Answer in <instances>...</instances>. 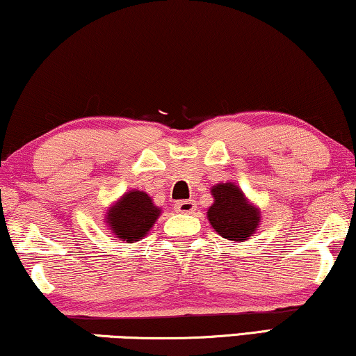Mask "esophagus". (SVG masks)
Instances as JSON below:
<instances>
[{"label": "esophagus", "instance_id": "1", "mask_svg": "<svg viewBox=\"0 0 356 356\" xmlns=\"http://www.w3.org/2000/svg\"><path fill=\"white\" fill-rule=\"evenodd\" d=\"M175 207H177V211L179 213H193L197 209L196 202L194 201H179V202H177V206Z\"/></svg>", "mask_w": 356, "mask_h": 356}]
</instances>
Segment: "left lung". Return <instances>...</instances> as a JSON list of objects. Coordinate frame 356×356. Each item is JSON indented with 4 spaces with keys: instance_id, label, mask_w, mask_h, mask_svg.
<instances>
[{
    "instance_id": "left-lung-1",
    "label": "left lung",
    "mask_w": 356,
    "mask_h": 356,
    "mask_svg": "<svg viewBox=\"0 0 356 356\" xmlns=\"http://www.w3.org/2000/svg\"><path fill=\"white\" fill-rule=\"evenodd\" d=\"M211 194L213 202L207 209V220L213 230L235 243L250 240L259 228L261 209L232 181L213 184Z\"/></svg>"
}]
</instances>
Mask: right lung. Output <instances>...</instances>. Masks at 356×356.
Here are the masks:
<instances>
[{"label":"right lung","instance_id":"obj_1","mask_svg":"<svg viewBox=\"0 0 356 356\" xmlns=\"http://www.w3.org/2000/svg\"><path fill=\"white\" fill-rule=\"evenodd\" d=\"M162 213L152 197L139 189H131L106 209L104 222L116 238L124 243H136L152 230Z\"/></svg>","mask_w":356,"mask_h":356}]
</instances>
